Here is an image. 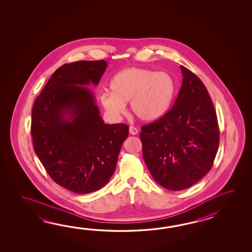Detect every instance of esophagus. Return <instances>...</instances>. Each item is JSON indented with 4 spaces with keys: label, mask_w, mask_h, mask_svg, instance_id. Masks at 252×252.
I'll use <instances>...</instances> for the list:
<instances>
[{
    "label": "esophagus",
    "mask_w": 252,
    "mask_h": 252,
    "mask_svg": "<svg viewBox=\"0 0 252 252\" xmlns=\"http://www.w3.org/2000/svg\"><path fill=\"white\" fill-rule=\"evenodd\" d=\"M128 131H129V134H131V135H137L138 132H139L138 128H135L133 126H130V127H129V128H128Z\"/></svg>",
    "instance_id": "obj_1"
}]
</instances>
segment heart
Returning <instances> with one entry per match:
<instances>
[{"instance_id":"obj_1","label":"heart","mask_w":252,"mask_h":252,"mask_svg":"<svg viewBox=\"0 0 252 252\" xmlns=\"http://www.w3.org/2000/svg\"><path fill=\"white\" fill-rule=\"evenodd\" d=\"M110 93L100 96L102 106L113 115L124 113L129 101L131 112L143 122H156L171 107L176 85L166 72L128 67L118 72L109 84Z\"/></svg>"}]
</instances>
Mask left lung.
I'll return each instance as SVG.
<instances>
[{
	"label": "left lung",
	"instance_id": "left-lung-1",
	"mask_svg": "<svg viewBox=\"0 0 252 252\" xmlns=\"http://www.w3.org/2000/svg\"><path fill=\"white\" fill-rule=\"evenodd\" d=\"M182 86L164 117L141 127L145 163L172 191L190 188L209 172L219 147L217 116L203 82L181 65Z\"/></svg>",
	"mask_w": 252,
	"mask_h": 252
}]
</instances>
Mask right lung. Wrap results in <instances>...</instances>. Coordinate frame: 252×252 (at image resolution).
<instances>
[{
  "label": "right lung",
  "instance_id": "right-lung-1",
  "mask_svg": "<svg viewBox=\"0 0 252 252\" xmlns=\"http://www.w3.org/2000/svg\"><path fill=\"white\" fill-rule=\"evenodd\" d=\"M104 60L64 64L51 75L34 102L33 148L49 177L74 193L104 187L116 168L126 124H104L95 96L84 86H97Z\"/></svg>",
  "mask_w": 252,
  "mask_h": 252
}]
</instances>
